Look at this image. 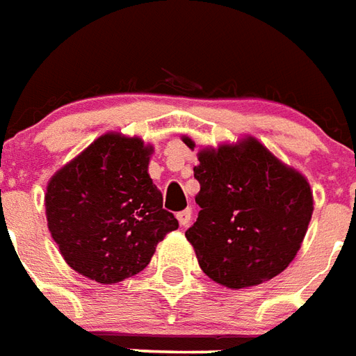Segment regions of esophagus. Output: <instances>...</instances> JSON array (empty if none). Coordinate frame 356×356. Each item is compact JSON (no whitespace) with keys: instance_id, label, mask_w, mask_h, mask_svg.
I'll list each match as a JSON object with an SVG mask.
<instances>
[{"instance_id":"esophagus-1","label":"esophagus","mask_w":356,"mask_h":356,"mask_svg":"<svg viewBox=\"0 0 356 356\" xmlns=\"http://www.w3.org/2000/svg\"><path fill=\"white\" fill-rule=\"evenodd\" d=\"M177 218H179V225L183 226V228H186V226L191 225V220H192V209H183V211H179L177 213Z\"/></svg>"}]
</instances>
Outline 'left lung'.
Masks as SVG:
<instances>
[{"instance_id":"left-lung-1","label":"left lung","mask_w":356,"mask_h":356,"mask_svg":"<svg viewBox=\"0 0 356 356\" xmlns=\"http://www.w3.org/2000/svg\"><path fill=\"white\" fill-rule=\"evenodd\" d=\"M194 149V143L185 138ZM196 222L185 232L205 275L228 289L260 285L296 257L312 220V188L257 139L200 152Z\"/></svg>"}]
</instances>
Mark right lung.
Masks as SVG:
<instances>
[{"label":"right lung","instance_id":"1","mask_svg":"<svg viewBox=\"0 0 356 356\" xmlns=\"http://www.w3.org/2000/svg\"><path fill=\"white\" fill-rule=\"evenodd\" d=\"M149 147L105 134L51 179L44 205L65 262L97 283L139 273L179 220L147 173Z\"/></svg>","mask_w":356,"mask_h":356}]
</instances>
